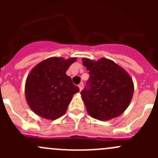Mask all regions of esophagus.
Instances as JSON below:
<instances>
[{
	"label": "esophagus",
	"mask_w": 158,
	"mask_h": 158,
	"mask_svg": "<svg viewBox=\"0 0 158 158\" xmlns=\"http://www.w3.org/2000/svg\"><path fill=\"white\" fill-rule=\"evenodd\" d=\"M79 91H80V92L82 90V89H83V83H82V82L79 85Z\"/></svg>",
	"instance_id": "esophagus-1"
}]
</instances>
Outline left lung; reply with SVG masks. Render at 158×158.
I'll return each mask as SVG.
<instances>
[{
    "label": "left lung",
    "mask_w": 158,
    "mask_h": 158,
    "mask_svg": "<svg viewBox=\"0 0 158 158\" xmlns=\"http://www.w3.org/2000/svg\"><path fill=\"white\" fill-rule=\"evenodd\" d=\"M82 60L89 71L86 87L81 92L89 114L101 121L122 114L133 96L134 83L130 75L109 59Z\"/></svg>",
    "instance_id": "left-lung-1"
}]
</instances>
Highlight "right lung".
Wrapping results in <instances>:
<instances>
[{
  "label": "right lung",
  "instance_id": "right-lung-1",
  "mask_svg": "<svg viewBox=\"0 0 158 158\" xmlns=\"http://www.w3.org/2000/svg\"><path fill=\"white\" fill-rule=\"evenodd\" d=\"M76 60L50 57L32 69L25 83V96L35 114L55 120L66 113L73 95L79 92L66 73Z\"/></svg>",
  "mask_w": 158,
  "mask_h": 158
}]
</instances>
